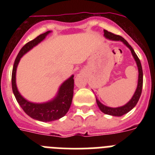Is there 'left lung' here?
<instances>
[{
    "instance_id": "1",
    "label": "left lung",
    "mask_w": 155,
    "mask_h": 155,
    "mask_svg": "<svg viewBox=\"0 0 155 155\" xmlns=\"http://www.w3.org/2000/svg\"><path fill=\"white\" fill-rule=\"evenodd\" d=\"M104 36L106 38V39H109V40H113V41H121L127 46V47L130 50L131 53H132V55L134 57V60L136 61L137 65L138 68V72H139V74H138V83H137V89L134 94L133 95L132 98H131L128 102H127L126 105H123V106H120V107L117 108H111L108 107L106 105H104L103 104H102L101 102L98 101L96 98V102L97 105H98V108L102 113H104L105 114L107 115H111V116H121L123 115L126 114V113H129L130 111L132 109H134V106L137 105V102L139 101V98L140 97V94L142 92V87H143V70H142L141 64H140V61L139 58L137 56V54L134 52V49L131 47V46L129 44L127 41L126 39H124V38L120 35H115V34L112 33L110 31H108L107 30H104Z\"/></svg>"
}]
</instances>
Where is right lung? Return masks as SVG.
<instances>
[{"label": "right lung", "instance_id": "right-lung-1", "mask_svg": "<svg viewBox=\"0 0 155 155\" xmlns=\"http://www.w3.org/2000/svg\"><path fill=\"white\" fill-rule=\"evenodd\" d=\"M50 32V31H48L45 33L41 34L33 40L27 42L21 48L15 61L12 75V91L18 103L20 105L25 113L31 118L42 122L54 121L61 119L67 114L71 107L72 98H73L74 75H72L61 84L55 98L50 102H44V103H33L28 102V100L23 98L17 88L15 76L18 64L21 57L27 52L29 51L31 49H32L34 46L39 44Z\"/></svg>", "mask_w": 155, "mask_h": 155}]
</instances>
